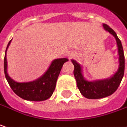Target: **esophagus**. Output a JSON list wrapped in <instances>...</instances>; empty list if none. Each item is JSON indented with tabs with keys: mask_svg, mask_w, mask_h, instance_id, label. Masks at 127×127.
I'll list each match as a JSON object with an SVG mask.
<instances>
[{
	"mask_svg": "<svg viewBox=\"0 0 127 127\" xmlns=\"http://www.w3.org/2000/svg\"><path fill=\"white\" fill-rule=\"evenodd\" d=\"M72 57V55H70V57Z\"/></svg>",
	"mask_w": 127,
	"mask_h": 127,
	"instance_id": "esophagus-1",
	"label": "esophagus"
}]
</instances>
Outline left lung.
<instances>
[{"instance_id":"left-lung-1","label":"left lung","mask_w":127,"mask_h":127,"mask_svg":"<svg viewBox=\"0 0 127 127\" xmlns=\"http://www.w3.org/2000/svg\"><path fill=\"white\" fill-rule=\"evenodd\" d=\"M103 26L105 30L108 32L115 37L119 52V66L117 72L111 78L104 80H99L95 81H88L83 78L82 74L81 66L76 61L72 60V63L74 64V76L77 82V86L81 94L89 99H98L113 94L117 90L121 81L123 78L125 67L124 55L122 42L118 38L116 32L109 26L103 24Z\"/></svg>"}]
</instances>
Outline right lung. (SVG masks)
<instances>
[{"label": "right lung", "instance_id": "right-lung-1", "mask_svg": "<svg viewBox=\"0 0 127 127\" xmlns=\"http://www.w3.org/2000/svg\"><path fill=\"white\" fill-rule=\"evenodd\" d=\"M11 40L8 42L4 57V72L10 87L13 91L21 98L32 101H41L51 97L56 86L57 78L64 63L68 60L67 58L56 59L52 61L47 72L32 82L18 83L11 79L7 73L6 51Z\"/></svg>", "mask_w": 127, "mask_h": 127}]
</instances>
